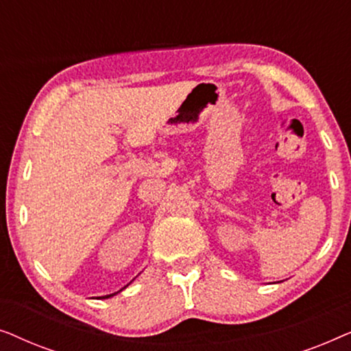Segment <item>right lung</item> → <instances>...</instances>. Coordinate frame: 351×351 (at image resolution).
<instances>
[{
  "label": "right lung",
  "mask_w": 351,
  "mask_h": 351,
  "mask_svg": "<svg viewBox=\"0 0 351 351\" xmlns=\"http://www.w3.org/2000/svg\"><path fill=\"white\" fill-rule=\"evenodd\" d=\"M132 281H134V280H132ZM132 281H131V282H132ZM131 282H129V285H131ZM129 285H126V286H124V287H123V289H126V287H128V286H129ZM123 289H119V291H118V292H121V291H123ZM118 292H113V294H108V295H104V297H102V299H110V297H113V295H117V294H118Z\"/></svg>",
  "instance_id": "1"
}]
</instances>
